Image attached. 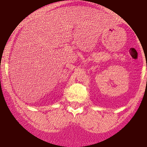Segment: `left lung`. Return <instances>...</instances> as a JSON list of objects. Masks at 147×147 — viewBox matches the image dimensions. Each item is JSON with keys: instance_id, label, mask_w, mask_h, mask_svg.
I'll use <instances>...</instances> for the list:
<instances>
[{"instance_id": "1", "label": "left lung", "mask_w": 147, "mask_h": 147, "mask_svg": "<svg viewBox=\"0 0 147 147\" xmlns=\"http://www.w3.org/2000/svg\"><path fill=\"white\" fill-rule=\"evenodd\" d=\"M146 81H147V79H146Z\"/></svg>"}]
</instances>
